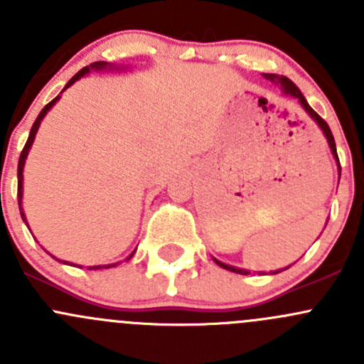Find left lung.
Segmentation results:
<instances>
[{
  "instance_id": "left-lung-1",
  "label": "left lung",
  "mask_w": 364,
  "mask_h": 364,
  "mask_svg": "<svg viewBox=\"0 0 364 364\" xmlns=\"http://www.w3.org/2000/svg\"><path fill=\"white\" fill-rule=\"evenodd\" d=\"M264 77H266V79H269L271 82H278V84H280L282 90H284V93H285V95H291V97L297 98V100H299V104L303 105L304 111L310 114L311 119L317 121V124H318V127H321V130L324 132L326 139H328L329 148H331V153H333V155H335V159H336V161H338V167H340V160H338V155H336V144H335V137H333V134H331V128H329V124L326 123V121L322 119V117L318 116V114L315 112L314 109L310 107V105H308V102L304 100V97H303V95H301V91L297 90L296 84L292 82L291 79H287V77L277 75V73H264ZM215 262L218 264L220 267H223V269L232 271V273H240V274H248V273H250V271H245V269H240V267L229 266V264H223V262H220V260H216V259H215ZM274 273H278V271H274Z\"/></svg>"
}]
</instances>
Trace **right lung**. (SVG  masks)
Masks as SVG:
<instances>
[{
  "label": "right lung",
  "mask_w": 364,
  "mask_h": 364,
  "mask_svg": "<svg viewBox=\"0 0 364 364\" xmlns=\"http://www.w3.org/2000/svg\"><path fill=\"white\" fill-rule=\"evenodd\" d=\"M107 67V63H104V61H97V63H91L90 67H84L82 70H79V72L75 73V75L72 77V79L68 80V84L67 86H65V90H67V87H70L72 86L73 82H75V80H79L80 77L84 75V73H87L90 72V68H95V70H100V68H105ZM60 97H56L54 98V100H50L49 104L46 105V107L42 109V111H40V114H38V117H36L35 119V123H33V127H31V132H29V137H28V141H26V144H24V148H23V151H21V156H19V165H17V199H19V208H21V203H23V168H24V161H26V156H28V151H29V148H31V144H33V139H35V134H36V130H38V127H40V121L43 119V116H46L47 114V111H49L50 107H53L54 104H56V100ZM21 216H23V220L26 222V218H24V213H23V209H21ZM132 255H134V253H132ZM130 255V257H132ZM130 257H128V259H130ZM112 266H116V264H109V266H91L90 269H100V267H112Z\"/></svg>",
  "instance_id": "right-lung-1"
}]
</instances>
